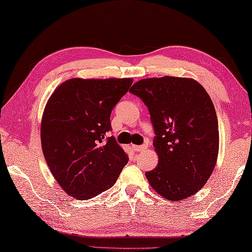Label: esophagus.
<instances>
[{"mask_svg":"<svg viewBox=\"0 0 252 252\" xmlns=\"http://www.w3.org/2000/svg\"><path fill=\"white\" fill-rule=\"evenodd\" d=\"M131 148L133 149L135 152H142V151L148 149V145H134V144H132Z\"/></svg>","mask_w":252,"mask_h":252,"instance_id":"1","label":"esophagus"}]
</instances>
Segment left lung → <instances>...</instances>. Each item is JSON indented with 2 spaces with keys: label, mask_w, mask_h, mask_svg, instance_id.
<instances>
[{
  "label": "left lung",
  "mask_w": 252,
  "mask_h": 252,
  "mask_svg": "<svg viewBox=\"0 0 252 252\" xmlns=\"http://www.w3.org/2000/svg\"><path fill=\"white\" fill-rule=\"evenodd\" d=\"M130 93L149 108L158 157L146 172L151 187L162 197L183 200L203 189L215 168L219 151L214 103L198 81L164 76L136 81Z\"/></svg>",
  "instance_id": "1"
}]
</instances>
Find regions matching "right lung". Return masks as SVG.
I'll use <instances>...</instances> for the list:
<instances>
[{"label":"right lung","instance_id":"add662e5","mask_svg":"<svg viewBox=\"0 0 252 252\" xmlns=\"http://www.w3.org/2000/svg\"><path fill=\"white\" fill-rule=\"evenodd\" d=\"M132 78H71L59 85L45 106L40 142L47 165L66 193L90 199L113 186L127 155L113 136L110 114Z\"/></svg>","mask_w":252,"mask_h":252}]
</instances>
